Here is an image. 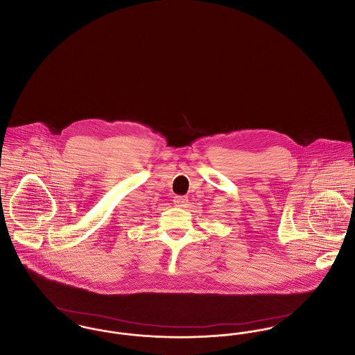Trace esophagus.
Here are the masks:
<instances>
[{"instance_id":"1","label":"esophagus","mask_w":355,"mask_h":355,"mask_svg":"<svg viewBox=\"0 0 355 355\" xmlns=\"http://www.w3.org/2000/svg\"><path fill=\"white\" fill-rule=\"evenodd\" d=\"M174 205L178 206V207H184L187 205V198L186 197H181V196H177L174 197Z\"/></svg>"}]
</instances>
